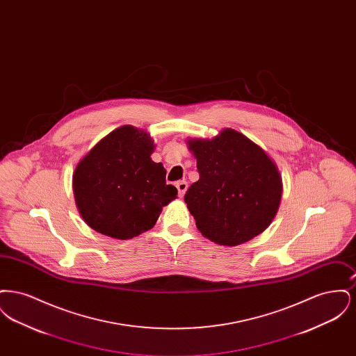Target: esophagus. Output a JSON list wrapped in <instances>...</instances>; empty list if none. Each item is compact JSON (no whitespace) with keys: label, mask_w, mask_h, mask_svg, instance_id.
Returning a JSON list of instances; mask_svg holds the SVG:
<instances>
[{"label":"esophagus","mask_w":356,"mask_h":356,"mask_svg":"<svg viewBox=\"0 0 356 356\" xmlns=\"http://www.w3.org/2000/svg\"><path fill=\"white\" fill-rule=\"evenodd\" d=\"M176 188H177V191H179V196L183 197L184 193H186V188H188V184H186V181L181 180V181H177V183H176Z\"/></svg>","instance_id":"1"}]
</instances>
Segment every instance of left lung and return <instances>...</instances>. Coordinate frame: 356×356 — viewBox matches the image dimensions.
<instances>
[{
	"label": "left lung",
	"mask_w": 356,
	"mask_h": 356,
	"mask_svg": "<svg viewBox=\"0 0 356 356\" xmlns=\"http://www.w3.org/2000/svg\"><path fill=\"white\" fill-rule=\"evenodd\" d=\"M200 179L184 200L202 235L234 247L261 234L282 199V177L259 145L234 129L211 140H188Z\"/></svg>",
	"instance_id": "1"
}]
</instances>
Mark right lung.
Instances as JSON below:
<instances>
[{"label":"right lung","mask_w":356,"mask_h":356,"mask_svg":"<svg viewBox=\"0 0 356 356\" xmlns=\"http://www.w3.org/2000/svg\"><path fill=\"white\" fill-rule=\"evenodd\" d=\"M152 138L124 125L100 140L79 163L73 192L85 222L105 236L127 240L151 229L177 189L151 159Z\"/></svg>","instance_id":"right-lung-1"}]
</instances>
